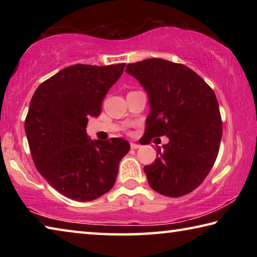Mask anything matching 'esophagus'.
I'll return each mask as SVG.
<instances>
[{
  "label": "esophagus",
  "mask_w": 257,
  "mask_h": 257,
  "mask_svg": "<svg viewBox=\"0 0 257 257\" xmlns=\"http://www.w3.org/2000/svg\"><path fill=\"white\" fill-rule=\"evenodd\" d=\"M130 147H132V150H137L141 147V145L139 144H136V143H130Z\"/></svg>",
  "instance_id": "34e87169"
}]
</instances>
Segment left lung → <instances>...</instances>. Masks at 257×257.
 <instances>
[{
  "label": "left lung",
  "mask_w": 257,
  "mask_h": 257,
  "mask_svg": "<svg viewBox=\"0 0 257 257\" xmlns=\"http://www.w3.org/2000/svg\"><path fill=\"white\" fill-rule=\"evenodd\" d=\"M149 95L145 142L167 136L160 156L144 167L158 193L180 197L196 189L214 164L222 138V120L214 92L196 72L180 63L147 59L125 69Z\"/></svg>",
  "instance_id": "obj_1"
}]
</instances>
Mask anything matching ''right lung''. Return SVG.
Wrapping results in <instances>:
<instances>
[{
  "label": "right lung",
  "mask_w": 257,
  "mask_h": 257,
  "mask_svg": "<svg viewBox=\"0 0 257 257\" xmlns=\"http://www.w3.org/2000/svg\"><path fill=\"white\" fill-rule=\"evenodd\" d=\"M124 66L67 67L42 82L30 101L25 132L35 167L73 201L90 202L107 193L129 152L122 138L90 141L86 133L88 118L101 114L103 99Z\"/></svg>",
  "instance_id": "right-lung-1"
}]
</instances>
